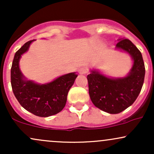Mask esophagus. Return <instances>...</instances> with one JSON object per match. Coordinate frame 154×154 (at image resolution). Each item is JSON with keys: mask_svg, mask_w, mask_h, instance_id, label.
<instances>
[{"mask_svg": "<svg viewBox=\"0 0 154 154\" xmlns=\"http://www.w3.org/2000/svg\"><path fill=\"white\" fill-rule=\"evenodd\" d=\"M78 72L80 75H85V74H87L88 72V69L85 68V67H82V68L79 69Z\"/></svg>", "mask_w": 154, "mask_h": 154, "instance_id": "1", "label": "esophagus"}]
</instances>
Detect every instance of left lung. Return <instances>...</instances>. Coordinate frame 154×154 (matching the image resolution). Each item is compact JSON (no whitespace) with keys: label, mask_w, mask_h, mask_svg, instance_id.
<instances>
[{"label":"left lung","mask_w":154,"mask_h":154,"mask_svg":"<svg viewBox=\"0 0 154 154\" xmlns=\"http://www.w3.org/2000/svg\"><path fill=\"white\" fill-rule=\"evenodd\" d=\"M116 47L131 55L134 62L130 74L124 78L111 79L92 71L87 76L92 102L109 114H119L135 102L142 89L146 73L142 54L130 40L120 39Z\"/></svg>","instance_id":"left-lung-1"}]
</instances>
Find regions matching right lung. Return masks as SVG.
<instances>
[{"mask_svg":"<svg viewBox=\"0 0 154 154\" xmlns=\"http://www.w3.org/2000/svg\"><path fill=\"white\" fill-rule=\"evenodd\" d=\"M32 41L26 42L16 52L11 69V83L16 98L24 109L36 116L47 117L58 114L65 106L68 92L77 75L67 74L45 85L24 80L19 61Z\"/></svg>","mask_w":154,"mask_h":154,"instance_id":"right-lung-1","label":"right lung"}]
</instances>
